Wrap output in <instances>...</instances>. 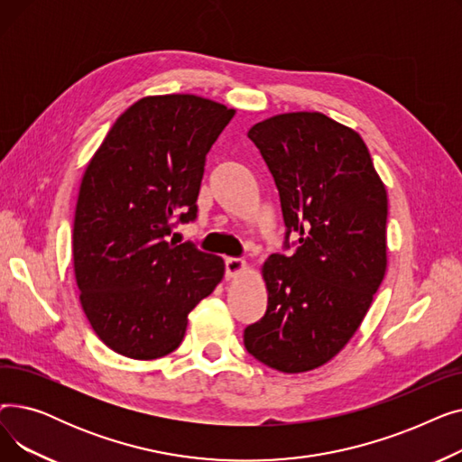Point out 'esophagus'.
<instances>
[{
  "mask_svg": "<svg viewBox=\"0 0 462 462\" xmlns=\"http://www.w3.org/2000/svg\"><path fill=\"white\" fill-rule=\"evenodd\" d=\"M247 270V262L241 258H226V277L234 279Z\"/></svg>",
  "mask_w": 462,
  "mask_h": 462,
  "instance_id": "esophagus-1",
  "label": "esophagus"
}]
</instances>
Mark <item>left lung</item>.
<instances>
[{
	"instance_id": "obj_1",
	"label": "left lung",
	"mask_w": 462,
	"mask_h": 462,
	"mask_svg": "<svg viewBox=\"0 0 462 462\" xmlns=\"http://www.w3.org/2000/svg\"><path fill=\"white\" fill-rule=\"evenodd\" d=\"M279 189L294 254L262 265L268 310L249 326L251 356L275 371L319 369L341 352L387 268V190L363 138L320 112L277 114L253 125Z\"/></svg>"
}]
</instances>
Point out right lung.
<instances>
[{
  "instance_id": "add662e5",
  "label": "right lung",
  "mask_w": 462,
  "mask_h": 462,
  "mask_svg": "<svg viewBox=\"0 0 462 462\" xmlns=\"http://www.w3.org/2000/svg\"><path fill=\"white\" fill-rule=\"evenodd\" d=\"M234 114L190 93L142 97L86 166L72 262L86 317L116 354L174 352L189 312L225 277L221 256L168 236L178 217H197L206 155Z\"/></svg>"
}]
</instances>
